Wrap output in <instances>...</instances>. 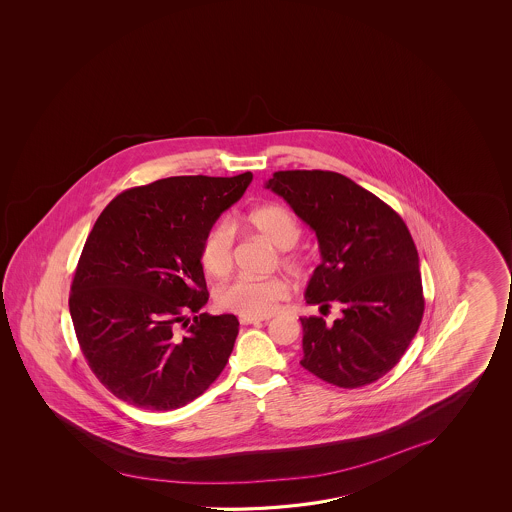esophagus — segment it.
<instances>
[{"label": "esophagus", "instance_id": "34e87169", "mask_svg": "<svg viewBox=\"0 0 512 512\" xmlns=\"http://www.w3.org/2000/svg\"><path fill=\"white\" fill-rule=\"evenodd\" d=\"M268 318H246V316H241L239 321H241V325H260L262 321H266Z\"/></svg>", "mask_w": 512, "mask_h": 512}]
</instances>
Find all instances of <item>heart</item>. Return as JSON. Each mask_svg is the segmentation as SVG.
Returning a JSON list of instances; mask_svg holds the SVG:
<instances>
[{
  "mask_svg": "<svg viewBox=\"0 0 512 512\" xmlns=\"http://www.w3.org/2000/svg\"><path fill=\"white\" fill-rule=\"evenodd\" d=\"M244 221L264 235L278 250H291L300 241L302 228L291 210L280 205H259L250 210ZM234 227L228 221H219L205 234L200 248L202 266L212 277H225L234 266ZM282 264L291 271H300L302 259L285 253ZM289 294V287L280 278L237 277L221 285L216 300L223 309L232 310L246 318L269 316Z\"/></svg>",
  "mask_w": 512,
  "mask_h": 512,
  "instance_id": "heart-1",
  "label": "heart"
}]
</instances>
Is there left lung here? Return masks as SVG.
Listing matches in <instances>:
<instances>
[{
  "label": "left lung",
  "instance_id": "1",
  "mask_svg": "<svg viewBox=\"0 0 512 512\" xmlns=\"http://www.w3.org/2000/svg\"><path fill=\"white\" fill-rule=\"evenodd\" d=\"M266 189L282 196L318 237L321 264L305 300L339 305L327 323L300 318L312 375L337 387L368 386L400 362L423 318L418 250L387 203L334 171H277Z\"/></svg>",
  "mask_w": 512,
  "mask_h": 512
}]
</instances>
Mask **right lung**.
<instances>
[{
  "mask_svg": "<svg viewBox=\"0 0 512 512\" xmlns=\"http://www.w3.org/2000/svg\"><path fill=\"white\" fill-rule=\"evenodd\" d=\"M253 175L169 176L116 196L76 266L69 312L89 368L119 400L180 409L227 366L239 321L209 300L200 248Z\"/></svg>",
  "mask_w": 512,
  "mask_h": 512,
  "instance_id": "1",
  "label": "right lung"
}]
</instances>
